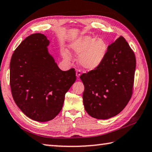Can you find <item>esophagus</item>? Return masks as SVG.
I'll return each mask as SVG.
<instances>
[{"instance_id": "1", "label": "esophagus", "mask_w": 152, "mask_h": 152, "mask_svg": "<svg viewBox=\"0 0 152 152\" xmlns=\"http://www.w3.org/2000/svg\"><path fill=\"white\" fill-rule=\"evenodd\" d=\"M81 70L77 69V70L76 71V75H77V78H79V77H80V75H81Z\"/></svg>"}]
</instances>
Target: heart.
I'll return each instance as SVG.
<instances>
[{
  "instance_id": "obj_1",
  "label": "heart",
  "mask_w": 152,
  "mask_h": 152,
  "mask_svg": "<svg viewBox=\"0 0 152 152\" xmlns=\"http://www.w3.org/2000/svg\"><path fill=\"white\" fill-rule=\"evenodd\" d=\"M71 49L74 53L80 56L79 63L88 69H93L99 66L104 59L107 51V44L102 38L87 36L81 37L71 44ZM65 58L69 56L64 53Z\"/></svg>"
}]
</instances>
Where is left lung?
Instances as JSON below:
<instances>
[{
	"mask_svg": "<svg viewBox=\"0 0 152 152\" xmlns=\"http://www.w3.org/2000/svg\"><path fill=\"white\" fill-rule=\"evenodd\" d=\"M135 54L124 37L108 45L98 67L80 76L85 86V109L91 116L108 119L124 109L133 93Z\"/></svg>",
	"mask_w": 152,
	"mask_h": 152,
	"instance_id": "1",
	"label": "left lung"
}]
</instances>
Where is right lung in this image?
<instances>
[{
  "mask_svg": "<svg viewBox=\"0 0 152 152\" xmlns=\"http://www.w3.org/2000/svg\"><path fill=\"white\" fill-rule=\"evenodd\" d=\"M49 43L44 34H31L14 50L10 64L14 101L25 115L38 122L58 115L76 80L75 69L63 71L58 67L48 52Z\"/></svg>",
  "mask_w": 152,
  "mask_h": 152,
  "instance_id": "add662e5",
  "label": "right lung"
}]
</instances>
